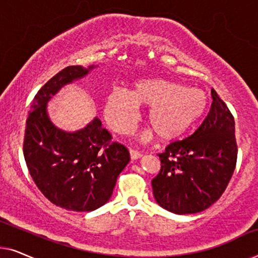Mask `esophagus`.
Segmentation results:
<instances>
[{"label":"esophagus","instance_id":"esophagus-1","mask_svg":"<svg viewBox=\"0 0 258 258\" xmlns=\"http://www.w3.org/2000/svg\"><path fill=\"white\" fill-rule=\"evenodd\" d=\"M129 153H130V157H132V160H137V158L142 156V154H141L139 150H135V149H129Z\"/></svg>","mask_w":258,"mask_h":258}]
</instances>
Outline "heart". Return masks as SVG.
Returning <instances> with one entry per match:
<instances>
[{"instance_id": "obj_1", "label": "heart", "mask_w": 258, "mask_h": 258, "mask_svg": "<svg viewBox=\"0 0 258 258\" xmlns=\"http://www.w3.org/2000/svg\"><path fill=\"white\" fill-rule=\"evenodd\" d=\"M137 104L150 107L148 123L161 140L169 141L184 135L202 117L208 98L204 91L172 81L141 80L132 93L115 88L108 95L104 115L109 125L119 134L132 132L139 119Z\"/></svg>"}]
</instances>
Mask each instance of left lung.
I'll return each mask as SVG.
<instances>
[{
	"label": "left lung",
	"mask_w": 258,
	"mask_h": 258,
	"mask_svg": "<svg viewBox=\"0 0 258 258\" xmlns=\"http://www.w3.org/2000/svg\"><path fill=\"white\" fill-rule=\"evenodd\" d=\"M210 110L192 135L157 154L161 169L153 178L154 197L162 208L185 215L203 211L227 188L237 161L234 116L211 89Z\"/></svg>",
	"instance_id": "left-lung-1"
}]
</instances>
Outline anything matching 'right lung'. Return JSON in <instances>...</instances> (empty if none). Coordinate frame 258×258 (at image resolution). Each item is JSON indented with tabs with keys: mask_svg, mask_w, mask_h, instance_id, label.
<instances>
[{
	"mask_svg": "<svg viewBox=\"0 0 258 258\" xmlns=\"http://www.w3.org/2000/svg\"><path fill=\"white\" fill-rule=\"evenodd\" d=\"M93 68L67 67L37 91L23 139L24 160L38 190L52 204L73 211H91L108 202L130 160L126 147L112 141L97 117L76 133L62 132L48 117L49 98Z\"/></svg>",
	"mask_w": 258,
	"mask_h": 258,
	"instance_id": "obj_1",
	"label": "right lung"
}]
</instances>
